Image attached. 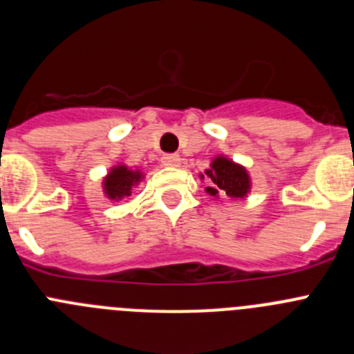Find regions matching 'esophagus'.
Listing matches in <instances>:
<instances>
[{
	"label": "esophagus",
	"mask_w": 354,
	"mask_h": 354,
	"mask_svg": "<svg viewBox=\"0 0 354 354\" xmlns=\"http://www.w3.org/2000/svg\"><path fill=\"white\" fill-rule=\"evenodd\" d=\"M162 164H164L166 167H178L181 164V158L180 155L176 153H167L162 157Z\"/></svg>",
	"instance_id": "esophagus-1"
}]
</instances>
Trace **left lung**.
<instances>
[{"mask_svg":"<svg viewBox=\"0 0 354 354\" xmlns=\"http://www.w3.org/2000/svg\"><path fill=\"white\" fill-rule=\"evenodd\" d=\"M204 174L211 181L209 187H206V192L213 197L222 194V196H229L230 199H244L252 188V180L248 171L223 155L214 157L211 160L209 169L204 171ZM204 174H201L203 180Z\"/></svg>","mask_w":354,"mask_h":354,"instance_id":"obj_1","label":"left lung"}]
</instances>
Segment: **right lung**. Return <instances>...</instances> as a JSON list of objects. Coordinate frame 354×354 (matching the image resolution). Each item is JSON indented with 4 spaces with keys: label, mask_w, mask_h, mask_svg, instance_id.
Segmentation results:
<instances>
[{
    "label": "right lung",
    "mask_w": 354,
    "mask_h": 354,
    "mask_svg": "<svg viewBox=\"0 0 354 354\" xmlns=\"http://www.w3.org/2000/svg\"><path fill=\"white\" fill-rule=\"evenodd\" d=\"M143 180V173L140 169H129L124 164L111 167L110 173L102 180V190L108 199L120 201L131 196L132 188Z\"/></svg>",
    "instance_id": "add662e5"
}]
</instances>
